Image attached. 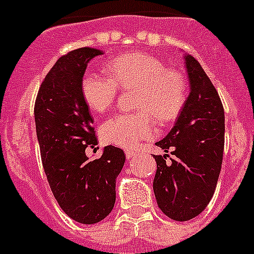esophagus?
Here are the masks:
<instances>
[{
  "label": "esophagus",
  "instance_id": "34e87169",
  "mask_svg": "<svg viewBox=\"0 0 254 254\" xmlns=\"http://www.w3.org/2000/svg\"><path fill=\"white\" fill-rule=\"evenodd\" d=\"M125 153H126V158H128V159H131V158H133V157H135V155H137V154H136V151L128 150V149H127V150H126Z\"/></svg>",
  "mask_w": 254,
  "mask_h": 254
}]
</instances>
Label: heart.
Returning a JSON list of instances; mask_svg holds the SVG:
<instances>
[{"label": "heart", "instance_id": "b5f03b06", "mask_svg": "<svg viewBox=\"0 0 254 254\" xmlns=\"http://www.w3.org/2000/svg\"><path fill=\"white\" fill-rule=\"evenodd\" d=\"M109 75L88 70L82 78V95L94 112L103 113L116 101L118 88H137V113H117L100 127L108 144L135 148L155 135L154 118L162 125L180 116L188 99V82L176 69L167 68L155 56L144 53L125 54L108 64Z\"/></svg>", "mask_w": 254, "mask_h": 254}]
</instances>
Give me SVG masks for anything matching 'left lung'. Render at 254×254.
Segmentation results:
<instances>
[{"label": "left lung", "instance_id": "8db88e82", "mask_svg": "<svg viewBox=\"0 0 254 254\" xmlns=\"http://www.w3.org/2000/svg\"><path fill=\"white\" fill-rule=\"evenodd\" d=\"M190 94L173 128L155 142L168 154L154 155L153 189L158 207L175 221H189L204 211L220 176L225 144V113L217 91L195 58L185 55Z\"/></svg>", "mask_w": 254, "mask_h": 254}]
</instances>
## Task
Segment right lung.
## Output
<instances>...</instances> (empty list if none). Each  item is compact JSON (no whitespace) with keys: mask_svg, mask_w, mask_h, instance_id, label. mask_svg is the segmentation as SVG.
<instances>
[{"mask_svg":"<svg viewBox=\"0 0 254 254\" xmlns=\"http://www.w3.org/2000/svg\"><path fill=\"white\" fill-rule=\"evenodd\" d=\"M101 50L81 47L62 56L43 79L36 105L37 140L43 170L54 196L71 220L92 225L104 220L116 203V180L125 153L113 145L99 159L86 148L97 144L94 119L82 95L87 64Z\"/></svg>","mask_w":254,"mask_h":254,"instance_id":"obj_1","label":"right lung"}]
</instances>
